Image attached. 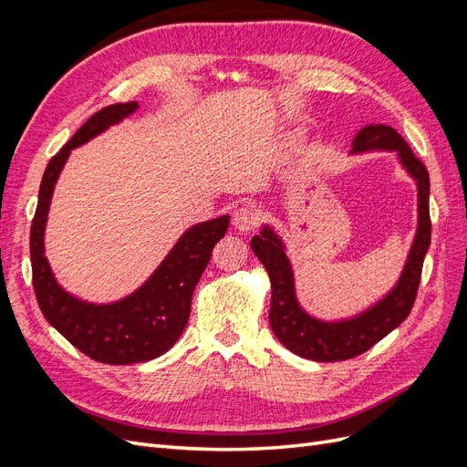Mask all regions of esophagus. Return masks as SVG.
I'll use <instances>...</instances> for the list:
<instances>
[{"label": "esophagus", "mask_w": 467, "mask_h": 467, "mask_svg": "<svg viewBox=\"0 0 467 467\" xmlns=\"http://www.w3.org/2000/svg\"><path fill=\"white\" fill-rule=\"evenodd\" d=\"M232 223H234V228H235L237 232H242V234L251 232V230L255 228V225L259 223V210L253 208V206H242V208H237V210L234 212Z\"/></svg>", "instance_id": "esophagus-1"}]
</instances>
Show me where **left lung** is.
<instances>
[{
	"instance_id": "8db88e82",
	"label": "left lung",
	"mask_w": 467,
	"mask_h": 467,
	"mask_svg": "<svg viewBox=\"0 0 467 467\" xmlns=\"http://www.w3.org/2000/svg\"><path fill=\"white\" fill-rule=\"evenodd\" d=\"M395 151L409 177L417 182V232L409 249L401 276L379 302L364 312L337 321H323L309 316L296 298L294 271L286 257V245L280 235L263 225L261 234L251 239V249L265 265L271 278V312L268 321L278 341L294 355L316 362H337L355 358L381 341L405 321L417 298L422 261L431 245L429 192L431 181L427 167L415 158L405 140L386 124H368L352 140L350 153Z\"/></svg>"
}]
</instances>
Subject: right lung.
I'll use <instances>...</instances> for the list:
<instances>
[{"instance_id": "1", "label": "right lung", "mask_w": 467, "mask_h": 467, "mask_svg": "<svg viewBox=\"0 0 467 467\" xmlns=\"http://www.w3.org/2000/svg\"><path fill=\"white\" fill-rule=\"evenodd\" d=\"M136 109V101L101 109L54 155L42 175L31 225L33 288L42 316L83 355L103 364L148 362L177 343L191 316L196 282L204 273L212 249L230 225V216L192 225L144 285L122 300L83 302L58 285L45 257V230L56 181L74 148L130 117Z\"/></svg>"}]
</instances>
